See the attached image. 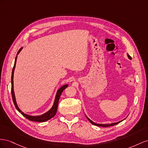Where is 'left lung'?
I'll return each mask as SVG.
<instances>
[{"label":"left lung","instance_id":"1","mask_svg":"<svg viewBox=\"0 0 148 148\" xmlns=\"http://www.w3.org/2000/svg\"><path fill=\"white\" fill-rule=\"evenodd\" d=\"M128 57L129 58V59H132V58H131V56L129 55V54H128ZM87 117V116H86ZM87 119L88 120V121H89L90 123H92V124H93V125H96V126H102V127H108V126H114V125H116V124H118V123H120L121 121H119V122H116V123H110V124H97V123H94V122H93L92 120H90L89 119H88V118H87Z\"/></svg>","mask_w":148,"mask_h":148}]
</instances>
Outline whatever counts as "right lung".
I'll list each match as a JSON object with an SVG mask.
<instances>
[{
	"mask_svg": "<svg viewBox=\"0 0 148 148\" xmlns=\"http://www.w3.org/2000/svg\"><path fill=\"white\" fill-rule=\"evenodd\" d=\"M22 49V48H20L18 51L17 53V54L16 55H18L19 54V53L21 51V50ZM16 58L17 56H16L15 58V63H14V66L13 67V69H12V78H11V82H12V88H11V92H12V100H13V102L14 103L15 105V106L17 110L21 113L22 115L25 116V118H27V119H28L29 120H31V121H37V122H44L47 121L49 119H51L53 116H54V115H56V113L57 112V110H58V102H59V100H60V96L62 94V92H63L66 88L67 87L68 85L66 84V85H64L62 86L60 89H59L56 93V97H55V100H54V104L53 105L52 108H51L48 112H47L46 113H45V114L40 116H30V115H27V114H25L23 112H22V111L20 110L19 109V108L18 107V105L16 104V100H15V94H14V70H15V64H16Z\"/></svg>",
	"mask_w": 148,
	"mask_h": 148,
	"instance_id": "add662e5",
	"label": "right lung"
}]
</instances>
